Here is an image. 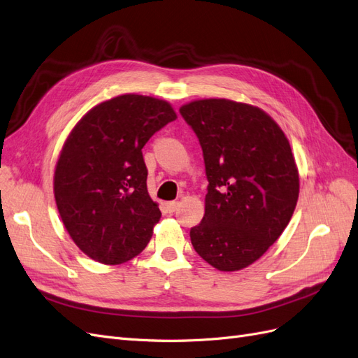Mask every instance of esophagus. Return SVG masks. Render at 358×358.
I'll return each instance as SVG.
<instances>
[{"label":"esophagus","mask_w":358,"mask_h":358,"mask_svg":"<svg viewBox=\"0 0 358 358\" xmlns=\"http://www.w3.org/2000/svg\"><path fill=\"white\" fill-rule=\"evenodd\" d=\"M178 206H180V202H176V201L166 203V208L169 213H176L178 210Z\"/></svg>","instance_id":"1"}]
</instances>
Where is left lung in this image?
Returning a JSON list of instances; mask_svg holds the SVG:
<instances>
[{"label": "left lung", "instance_id": "left-lung-1", "mask_svg": "<svg viewBox=\"0 0 358 358\" xmlns=\"http://www.w3.org/2000/svg\"><path fill=\"white\" fill-rule=\"evenodd\" d=\"M198 135L208 193L194 251L218 271L259 260L281 236L299 198V171L285 134L268 113L224 98L180 108Z\"/></svg>", "mask_w": 358, "mask_h": 358}]
</instances>
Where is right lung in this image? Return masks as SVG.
<instances>
[{
    "mask_svg": "<svg viewBox=\"0 0 358 358\" xmlns=\"http://www.w3.org/2000/svg\"><path fill=\"white\" fill-rule=\"evenodd\" d=\"M176 119L164 99L124 94L90 108L68 135L55 201L66 232L92 260L124 263L152 239L162 213L148 194L141 150Z\"/></svg>",
    "mask_w": 358,
    "mask_h": 358,
    "instance_id": "add662e5",
    "label": "right lung"
}]
</instances>
